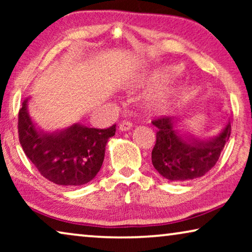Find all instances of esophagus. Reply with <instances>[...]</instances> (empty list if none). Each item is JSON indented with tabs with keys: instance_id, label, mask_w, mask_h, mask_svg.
I'll list each match as a JSON object with an SVG mask.
<instances>
[{
	"instance_id": "1",
	"label": "esophagus",
	"mask_w": 252,
	"mask_h": 252,
	"mask_svg": "<svg viewBox=\"0 0 252 252\" xmlns=\"http://www.w3.org/2000/svg\"><path fill=\"white\" fill-rule=\"evenodd\" d=\"M132 127H133V124H132V122H129V120H124V122L119 124V129L122 130V132L129 130Z\"/></svg>"
}]
</instances>
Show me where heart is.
<instances>
[{"label":"heart","mask_w":252,"mask_h":252,"mask_svg":"<svg viewBox=\"0 0 252 252\" xmlns=\"http://www.w3.org/2000/svg\"><path fill=\"white\" fill-rule=\"evenodd\" d=\"M180 72V67L179 66H167L161 67L159 70H156L151 74V80L154 82H161L167 80ZM170 101V92H160L158 93L156 96H154L150 99V106L154 110H161L168 104Z\"/></svg>","instance_id":"1"}]
</instances>
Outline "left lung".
Wrapping results in <instances>:
<instances>
[{"mask_svg":"<svg viewBox=\"0 0 252 252\" xmlns=\"http://www.w3.org/2000/svg\"><path fill=\"white\" fill-rule=\"evenodd\" d=\"M179 122L166 116L151 122L157 127L151 160L158 173L167 180L190 181L208 173L218 161L229 140L230 123L215 139L203 141L180 135L177 130Z\"/></svg>","mask_w":252,"mask_h":252,"instance_id":"8db88e82","label":"left lung"}]
</instances>
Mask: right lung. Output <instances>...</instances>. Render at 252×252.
I'll return each mask as SVG.
<instances>
[{
    "mask_svg": "<svg viewBox=\"0 0 252 252\" xmlns=\"http://www.w3.org/2000/svg\"><path fill=\"white\" fill-rule=\"evenodd\" d=\"M26 98L18 113V135L24 153L40 174L60 186H81L93 180L104 160L105 146L116 125L99 129L74 124L58 133L35 128Z\"/></svg>",
    "mask_w": 252,
    "mask_h": 252,
    "instance_id": "right-lung-1",
    "label": "right lung"
}]
</instances>
